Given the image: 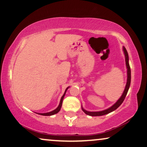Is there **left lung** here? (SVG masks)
Listing matches in <instances>:
<instances>
[{"label": "left lung", "instance_id": "left-lung-1", "mask_svg": "<svg viewBox=\"0 0 147 147\" xmlns=\"http://www.w3.org/2000/svg\"><path fill=\"white\" fill-rule=\"evenodd\" d=\"M123 52H124V54L125 56V62H126V66L127 69V81L126 86H125V90L123 91L122 95H121L120 98L117 100V101L113 105H112L111 107L108 108L107 109L101 111H88L85 110L84 108L82 107L83 111H84L86 115H90V116H101V115H104L108 114L109 113L117 109L121 104H122L123 101H124L125 97H126V95L127 94V92H128V90L131 84V68H130V65H129V63L128 53H127L126 48H125L124 46L123 47Z\"/></svg>", "mask_w": 147, "mask_h": 147}]
</instances>
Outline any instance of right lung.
Here are the masks:
<instances>
[{
    "label": "right lung",
    "mask_w": 147,
    "mask_h": 147,
    "mask_svg": "<svg viewBox=\"0 0 147 147\" xmlns=\"http://www.w3.org/2000/svg\"><path fill=\"white\" fill-rule=\"evenodd\" d=\"M68 88H67L66 89H65V92H64V94L62 95V97H61V98L60 99V102H59V104L58 107H57L56 109H54V111H50V112H48V113H39V115H44V116H50V115H54V114L58 113L61 109V105H62V101H63V97H64L65 94V92H66L67 89H68Z\"/></svg>",
    "instance_id": "right-lung-1"
}]
</instances>
